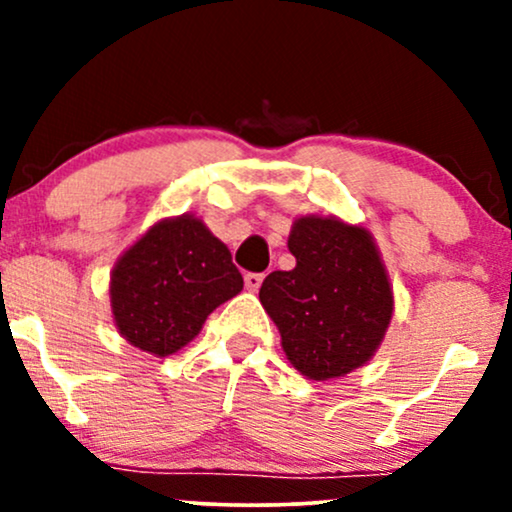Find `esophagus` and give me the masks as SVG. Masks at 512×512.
Instances as JSON below:
<instances>
[{"instance_id": "obj_1", "label": "esophagus", "mask_w": 512, "mask_h": 512, "mask_svg": "<svg viewBox=\"0 0 512 512\" xmlns=\"http://www.w3.org/2000/svg\"><path fill=\"white\" fill-rule=\"evenodd\" d=\"M262 281H264V274H255V272L245 274V289L255 293L262 286Z\"/></svg>"}]
</instances>
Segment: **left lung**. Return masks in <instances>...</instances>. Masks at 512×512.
<instances>
[{
    "label": "left lung",
    "instance_id": "obj_1",
    "mask_svg": "<svg viewBox=\"0 0 512 512\" xmlns=\"http://www.w3.org/2000/svg\"><path fill=\"white\" fill-rule=\"evenodd\" d=\"M289 250L296 267L262 281V308L298 373L317 383L344 378L375 356L395 313L373 233L337 216H298Z\"/></svg>",
    "mask_w": 512,
    "mask_h": 512
}]
</instances>
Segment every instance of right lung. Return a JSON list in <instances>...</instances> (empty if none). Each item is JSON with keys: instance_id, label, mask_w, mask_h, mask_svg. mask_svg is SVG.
<instances>
[{"instance_id": "obj_1", "label": "right lung", "mask_w": 512, "mask_h": 512, "mask_svg": "<svg viewBox=\"0 0 512 512\" xmlns=\"http://www.w3.org/2000/svg\"><path fill=\"white\" fill-rule=\"evenodd\" d=\"M240 291L243 276L231 250L195 214L156 221L110 272L117 332L158 358L190 344L207 317Z\"/></svg>"}]
</instances>
